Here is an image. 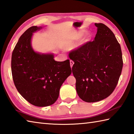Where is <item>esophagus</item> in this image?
Segmentation results:
<instances>
[{
	"label": "esophagus",
	"instance_id": "1",
	"mask_svg": "<svg viewBox=\"0 0 134 134\" xmlns=\"http://www.w3.org/2000/svg\"><path fill=\"white\" fill-rule=\"evenodd\" d=\"M70 66H71V67L72 68V66H73V64H74V62L72 60H70Z\"/></svg>",
	"mask_w": 134,
	"mask_h": 134
}]
</instances>
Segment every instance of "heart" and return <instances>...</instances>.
<instances>
[{"mask_svg":"<svg viewBox=\"0 0 134 134\" xmlns=\"http://www.w3.org/2000/svg\"><path fill=\"white\" fill-rule=\"evenodd\" d=\"M84 33H85V31L82 30L76 31V32H74L72 34L71 37L70 41H69V43L70 44H74L75 42L78 41V40H79L81 39L82 37L83 36ZM90 37H91L90 34L86 33V35H85L82 38V39L81 40V44H83L86 43V42H87V41H89L90 40Z\"/></svg>","mask_w":134,"mask_h":134,"instance_id":"obj_1","label":"heart"}]
</instances>
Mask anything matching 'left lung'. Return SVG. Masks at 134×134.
<instances>
[{
  "mask_svg": "<svg viewBox=\"0 0 134 134\" xmlns=\"http://www.w3.org/2000/svg\"><path fill=\"white\" fill-rule=\"evenodd\" d=\"M97 32L93 41L71 51L72 71L78 96L87 102L107 98L112 93L121 75L123 62L120 45L106 25L95 24Z\"/></svg>",
  "mask_w": 134,
  "mask_h": 134,
  "instance_id": "left-lung-1",
  "label": "left lung"
}]
</instances>
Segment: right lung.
Here are the masks:
<instances>
[{
  "mask_svg": "<svg viewBox=\"0 0 134 134\" xmlns=\"http://www.w3.org/2000/svg\"><path fill=\"white\" fill-rule=\"evenodd\" d=\"M42 27H29L20 37L11 57V72L18 92L35 106L47 107L58 99L60 87L71 74L69 60L57 62L53 53L37 52L31 40Z\"/></svg>",
  "mask_w": 134,
  "mask_h": 134,
  "instance_id": "right-lung-1",
  "label": "right lung"
}]
</instances>
